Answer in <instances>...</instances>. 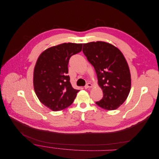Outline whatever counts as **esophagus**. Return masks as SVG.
Wrapping results in <instances>:
<instances>
[{
	"mask_svg": "<svg viewBox=\"0 0 159 159\" xmlns=\"http://www.w3.org/2000/svg\"><path fill=\"white\" fill-rule=\"evenodd\" d=\"M92 86H93L92 84L88 83H87V84L85 85L84 88H85V89H88V88H92Z\"/></svg>",
	"mask_w": 159,
	"mask_h": 159,
	"instance_id": "esophagus-1",
	"label": "esophagus"
}]
</instances>
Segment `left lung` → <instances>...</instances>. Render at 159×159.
Returning <instances> with one entry per match:
<instances>
[{
  "instance_id": "left-lung-1",
  "label": "left lung",
  "mask_w": 159,
  "mask_h": 159,
  "mask_svg": "<svg viewBox=\"0 0 159 159\" xmlns=\"http://www.w3.org/2000/svg\"><path fill=\"white\" fill-rule=\"evenodd\" d=\"M83 52L96 71L103 97L96 104L107 110L117 109L127 98L131 88L128 63L113 45L97 41L83 44Z\"/></svg>"
}]
</instances>
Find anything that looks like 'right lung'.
<instances>
[{
  "instance_id": "1",
  "label": "right lung",
  "mask_w": 159,
  "mask_h": 159,
  "mask_svg": "<svg viewBox=\"0 0 159 159\" xmlns=\"http://www.w3.org/2000/svg\"><path fill=\"white\" fill-rule=\"evenodd\" d=\"M83 44L63 43L51 47L39 56L34 70L33 83L39 101L52 111L70 106L80 91L70 83L68 62L82 50Z\"/></svg>"
}]
</instances>
